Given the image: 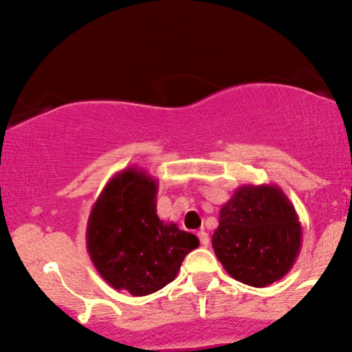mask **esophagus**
<instances>
[{
    "instance_id": "obj_1",
    "label": "esophagus",
    "mask_w": 352,
    "mask_h": 352,
    "mask_svg": "<svg viewBox=\"0 0 352 352\" xmlns=\"http://www.w3.org/2000/svg\"><path fill=\"white\" fill-rule=\"evenodd\" d=\"M197 236H199V242H201L202 247H208V245H209V235H208V233L199 232Z\"/></svg>"
}]
</instances>
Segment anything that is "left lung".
Listing matches in <instances>:
<instances>
[{"instance_id": "8db88e82", "label": "left lung", "mask_w": 352, "mask_h": 352, "mask_svg": "<svg viewBox=\"0 0 352 352\" xmlns=\"http://www.w3.org/2000/svg\"><path fill=\"white\" fill-rule=\"evenodd\" d=\"M212 248L236 281L265 287L283 279L301 248L296 209L274 184L240 186L219 209Z\"/></svg>"}]
</instances>
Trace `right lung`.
Listing matches in <instances>:
<instances>
[{
  "label": "right lung",
  "mask_w": 352,
  "mask_h": 352,
  "mask_svg": "<svg viewBox=\"0 0 352 352\" xmlns=\"http://www.w3.org/2000/svg\"><path fill=\"white\" fill-rule=\"evenodd\" d=\"M158 182L127 166L105 184L87 223V250L113 289L146 296L177 278L182 261L199 247L192 233L156 214Z\"/></svg>",
  "instance_id": "right-lung-1"
}]
</instances>
